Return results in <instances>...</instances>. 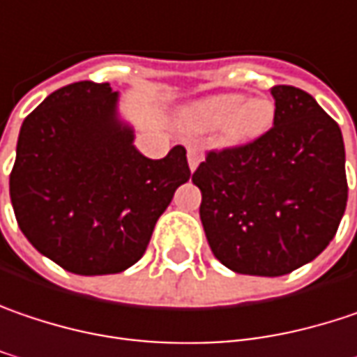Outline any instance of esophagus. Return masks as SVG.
<instances>
[{
  "label": "esophagus",
  "mask_w": 357,
  "mask_h": 357,
  "mask_svg": "<svg viewBox=\"0 0 357 357\" xmlns=\"http://www.w3.org/2000/svg\"><path fill=\"white\" fill-rule=\"evenodd\" d=\"M199 161H202V151H199L198 147L190 145V147H188V163H190V169H192V172H196Z\"/></svg>",
  "instance_id": "1"
}]
</instances>
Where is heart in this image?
Listing matches in <instances>:
<instances>
[{
    "label": "heart",
    "mask_w": 357,
    "mask_h": 357,
    "mask_svg": "<svg viewBox=\"0 0 357 357\" xmlns=\"http://www.w3.org/2000/svg\"><path fill=\"white\" fill-rule=\"evenodd\" d=\"M273 115V105L264 98H252L244 102V95L230 93L218 95L199 102L190 113L192 125L199 131L226 127L236 139H250L259 135Z\"/></svg>",
    "instance_id": "b5f03b06"
}]
</instances>
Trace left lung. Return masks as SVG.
I'll return each instance as SVG.
<instances>
[{"mask_svg":"<svg viewBox=\"0 0 357 357\" xmlns=\"http://www.w3.org/2000/svg\"><path fill=\"white\" fill-rule=\"evenodd\" d=\"M273 127L212 149L194 172L214 257L234 273L281 277L319 257L347 204L340 125L301 89L277 84Z\"/></svg>","mask_w":357,"mask_h":357,"instance_id":"obj_1","label":"left lung"}]
</instances>
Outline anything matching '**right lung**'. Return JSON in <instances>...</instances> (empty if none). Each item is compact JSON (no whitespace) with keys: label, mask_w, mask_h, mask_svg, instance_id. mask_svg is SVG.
Here are the masks:
<instances>
[{"label":"right lung","mask_w":357,"mask_h":357,"mask_svg":"<svg viewBox=\"0 0 357 357\" xmlns=\"http://www.w3.org/2000/svg\"><path fill=\"white\" fill-rule=\"evenodd\" d=\"M190 176L185 147L163 159L141 155L116 119L111 84L80 80L24 119L10 198L38 252L74 275H115L143 257Z\"/></svg>","instance_id":"obj_1"}]
</instances>
